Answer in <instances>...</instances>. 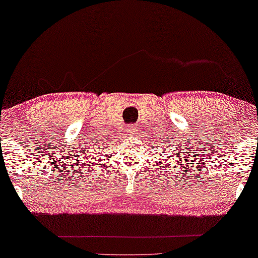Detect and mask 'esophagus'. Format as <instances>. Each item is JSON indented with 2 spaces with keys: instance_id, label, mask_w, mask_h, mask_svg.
Returning a JSON list of instances; mask_svg holds the SVG:
<instances>
[{
  "instance_id": "1",
  "label": "esophagus",
  "mask_w": 258,
  "mask_h": 258,
  "mask_svg": "<svg viewBox=\"0 0 258 258\" xmlns=\"http://www.w3.org/2000/svg\"><path fill=\"white\" fill-rule=\"evenodd\" d=\"M136 130H137V128H136V125H130L128 129H126V133H128L130 136H133V135H135L136 134Z\"/></svg>"
}]
</instances>
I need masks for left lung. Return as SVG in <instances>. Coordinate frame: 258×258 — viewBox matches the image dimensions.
<instances>
[{"label":"left lung","instance_id":"left-lung-1","mask_svg":"<svg viewBox=\"0 0 258 258\" xmlns=\"http://www.w3.org/2000/svg\"><path fill=\"white\" fill-rule=\"evenodd\" d=\"M157 153H159V152H157ZM164 153V151H162V154ZM163 156L165 157L164 158H163L162 155H161V159H163V160H167V157H168V155H163ZM171 159V158H170ZM171 163V162H170Z\"/></svg>","mask_w":258,"mask_h":258}]
</instances>
